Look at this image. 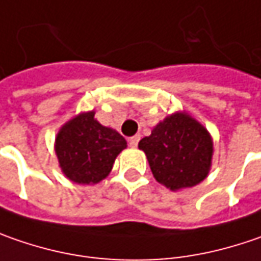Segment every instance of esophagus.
Returning <instances> with one entry per match:
<instances>
[{"label": "esophagus", "mask_w": 261, "mask_h": 261, "mask_svg": "<svg viewBox=\"0 0 261 261\" xmlns=\"http://www.w3.org/2000/svg\"><path fill=\"white\" fill-rule=\"evenodd\" d=\"M140 142V136H133L128 139V144H130L131 147H137V144Z\"/></svg>", "instance_id": "34e87169"}]
</instances>
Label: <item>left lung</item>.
Segmentation results:
<instances>
[{
	"mask_svg": "<svg viewBox=\"0 0 261 261\" xmlns=\"http://www.w3.org/2000/svg\"><path fill=\"white\" fill-rule=\"evenodd\" d=\"M139 147L156 181L171 190L193 187L209 174L213 143L207 130L187 114L165 118Z\"/></svg>",
	"mask_w": 261,
	"mask_h": 261,
	"instance_id": "left-lung-1",
	"label": "left lung"
}]
</instances>
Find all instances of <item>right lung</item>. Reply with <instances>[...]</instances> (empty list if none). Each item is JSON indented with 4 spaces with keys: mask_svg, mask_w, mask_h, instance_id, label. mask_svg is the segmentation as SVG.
Listing matches in <instances>:
<instances>
[{
    "mask_svg": "<svg viewBox=\"0 0 261 261\" xmlns=\"http://www.w3.org/2000/svg\"><path fill=\"white\" fill-rule=\"evenodd\" d=\"M125 139L86 112L68 121L55 140V152L67 178L77 184H96L108 175Z\"/></svg>",
    "mask_w": 261,
    "mask_h": 261,
    "instance_id": "obj_1",
    "label": "right lung"
}]
</instances>
